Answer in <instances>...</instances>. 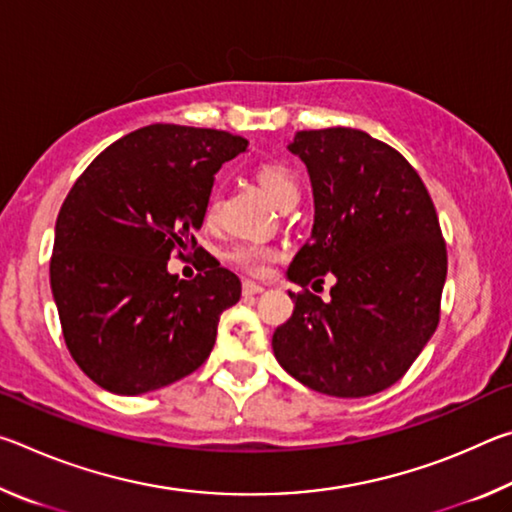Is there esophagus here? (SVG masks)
Wrapping results in <instances>:
<instances>
[{
  "label": "esophagus",
  "instance_id": "1",
  "mask_svg": "<svg viewBox=\"0 0 512 512\" xmlns=\"http://www.w3.org/2000/svg\"><path fill=\"white\" fill-rule=\"evenodd\" d=\"M244 293H246V296H257V293H264V287H262V284L253 282V280H246L244 282Z\"/></svg>",
  "mask_w": 512,
  "mask_h": 512
}]
</instances>
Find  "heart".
<instances>
[{"instance_id":"1","label":"heart","mask_w":512,"mask_h":512,"mask_svg":"<svg viewBox=\"0 0 512 512\" xmlns=\"http://www.w3.org/2000/svg\"><path fill=\"white\" fill-rule=\"evenodd\" d=\"M255 178L259 187L264 189V194L271 198V201L280 207V210H287V207H293L300 198V185L298 178L293 176V171L289 167H284L280 162H266L259 164L255 171ZM216 210H219V194H212L207 198L205 205V216L207 221H212L216 216ZM273 250L259 244H250V241H244V244H235L228 248L225 253V259L230 264H235L239 268H244L248 273H264L266 264L273 259Z\"/></svg>"}]
</instances>
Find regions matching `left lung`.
Segmentation results:
<instances>
[{"mask_svg":"<svg viewBox=\"0 0 512 512\" xmlns=\"http://www.w3.org/2000/svg\"><path fill=\"white\" fill-rule=\"evenodd\" d=\"M287 149L305 162L314 192L311 237L287 271L323 302L293 293V314L273 334L280 366L311 391L368 397L418 359L440 318L447 250L418 173L391 146L354 128L300 131Z\"/></svg>","mask_w":512,"mask_h":512,"instance_id":"8db88e82","label":"left lung"}]
</instances>
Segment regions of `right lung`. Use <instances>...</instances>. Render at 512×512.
<instances>
[{
	"label": "right lung",
	"instance_id": "1",
	"mask_svg": "<svg viewBox=\"0 0 512 512\" xmlns=\"http://www.w3.org/2000/svg\"><path fill=\"white\" fill-rule=\"evenodd\" d=\"M246 146L212 128L153 124L110 144L74 183L49 277L67 350L94 384L151 393L210 357L239 277L210 257L194 280H178L167 262L196 246L214 173Z\"/></svg>",
	"mask_w": 512,
	"mask_h": 512
}]
</instances>
